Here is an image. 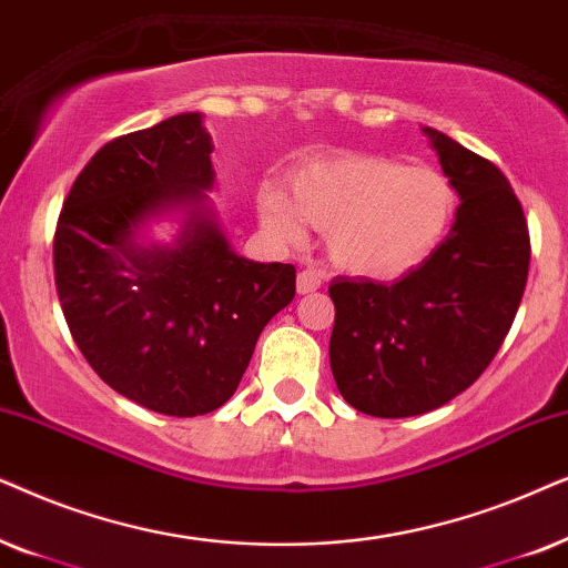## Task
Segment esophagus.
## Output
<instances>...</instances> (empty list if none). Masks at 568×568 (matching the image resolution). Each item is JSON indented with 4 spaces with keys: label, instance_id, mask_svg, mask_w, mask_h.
Returning a JSON list of instances; mask_svg holds the SVG:
<instances>
[{
    "label": "esophagus",
    "instance_id": "obj_1",
    "mask_svg": "<svg viewBox=\"0 0 568 568\" xmlns=\"http://www.w3.org/2000/svg\"><path fill=\"white\" fill-rule=\"evenodd\" d=\"M316 288H322V275L316 270H304L298 272V293H314Z\"/></svg>",
    "mask_w": 568,
    "mask_h": 568
}]
</instances>
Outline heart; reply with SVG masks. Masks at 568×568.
<instances>
[{
    "instance_id": "b5f03b06",
    "label": "heart",
    "mask_w": 568,
    "mask_h": 568,
    "mask_svg": "<svg viewBox=\"0 0 568 568\" xmlns=\"http://www.w3.org/2000/svg\"><path fill=\"white\" fill-rule=\"evenodd\" d=\"M288 192L293 209L275 189H262L264 229L296 241L301 217L327 231L335 264L363 277L389 280L420 267L457 215V189L442 171L372 153L314 158L291 171Z\"/></svg>"
}]
</instances>
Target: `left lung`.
<instances>
[{
    "mask_svg": "<svg viewBox=\"0 0 568 568\" xmlns=\"http://www.w3.org/2000/svg\"><path fill=\"white\" fill-rule=\"evenodd\" d=\"M463 205L442 246L395 283L335 277L329 366L374 418H410L465 392L509 335L530 270V231L496 163L426 130Z\"/></svg>",
    "mask_w": 568,
    "mask_h": 568,
    "instance_id": "8db88e82",
    "label": "left lung"
}]
</instances>
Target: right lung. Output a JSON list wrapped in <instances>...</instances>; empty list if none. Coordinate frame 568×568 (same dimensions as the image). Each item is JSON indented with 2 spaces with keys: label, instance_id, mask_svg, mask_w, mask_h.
Here are the masks:
<instances>
[{
  "label": "right lung",
  "instance_id": "1",
  "mask_svg": "<svg viewBox=\"0 0 568 568\" xmlns=\"http://www.w3.org/2000/svg\"><path fill=\"white\" fill-rule=\"evenodd\" d=\"M210 153L200 113L105 142L54 233L57 296L80 353L119 395L173 418L229 403L264 324L296 296L293 264L236 256L207 217L173 248L132 244L148 215L205 196Z\"/></svg>",
  "mask_w": 568,
  "mask_h": 568
}]
</instances>
